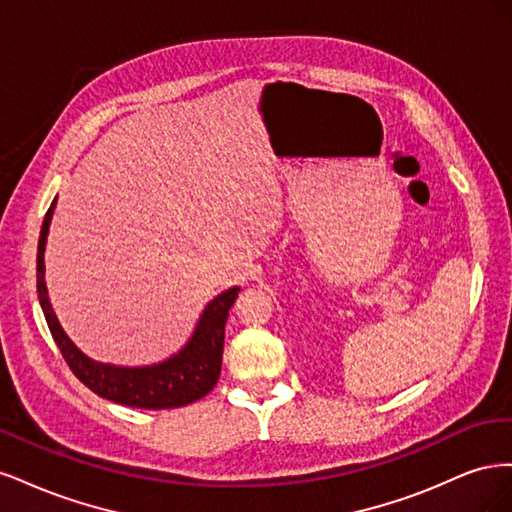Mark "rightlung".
Wrapping results in <instances>:
<instances>
[{
	"label": "right lung",
	"instance_id": "1",
	"mask_svg": "<svg viewBox=\"0 0 512 512\" xmlns=\"http://www.w3.org/2000/svg\"><path fill=\"white\" fill-rule=\"evenodd\" d=\"M55 205L57 196L44 215L38 241V299L55 344L59 352L64 354L72 374L96 395L130 408L168 410L188 406L192 401L205 397L220 378L228 309L237 301L241 288L235 286L218 294L205 307V312L200 314V320L192 337L188 339V344L162 363L147 367H117L89 359L87 354L74 346L66 331L61 329L44 282V247L46 237H49Z\"/></svg>",
	"mask_w": 512,
	"mask_h": 512
}]
</instances>
